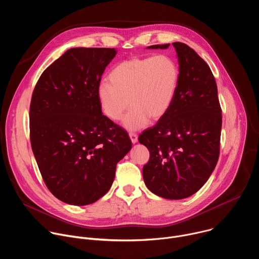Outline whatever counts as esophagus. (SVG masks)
Listing matches in <instances>:
<instances>
[{
    "label": "esophagus",
    "mask_w": 259,
    "mask_h": 259,
    "mask_svg": "<svg viewBox=\"0 0 259 259\" xmlns=\"http://www.w3.org/2000/svg\"><path fill=\"white\" fill-rule=\"evenodd\" d=\"M129 136H130V139H131V141L133 143H136L138 141V136H137V134L135 132H130Z\"/></svg>",
    "instance_id": "34e87169"
}]
</instances>
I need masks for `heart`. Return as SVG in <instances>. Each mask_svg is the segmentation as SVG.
Masks as SVG:
<instances>
[{"label": "heart", "instance_id": "obj_1", "mask_svg": "<svg viewBox=\"0 0 259 259\" xmlns=\"http://www.w3.org/2000/svg\"><path fill=\"white\" fill-rule=\"evenodd\" d=\"M108 80L97 89L102 113L119 121L130 103L123 125L128 130H139L169 110L178 88L179 67L165 54L133 57L117 64Z\"/></svg>", "mask_w": 259, "mask_h": 259}]
</instances>
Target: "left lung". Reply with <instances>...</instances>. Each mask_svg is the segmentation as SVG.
Here are the masks:
<instances>
[{
	"instance_id": "8db88e82",
	"label": "left lung",
	"mask_w": 259,
	"mask_h": 259,
	"mask_svg": "<svg viewBox=\"0 0 259 259\" xmlns=\"http://www.w3.org/2000/svg\"><path fill=\"white\" fill-rule=\"evenodd\" d=\"M172 45L179 63L175 98L166 115L138 140L150 151L142 169L147 189L159 197L180 200L197 193L213 172L219 158L223 115L209 65L187 44Z\"/></svg>"
}]
</instances>
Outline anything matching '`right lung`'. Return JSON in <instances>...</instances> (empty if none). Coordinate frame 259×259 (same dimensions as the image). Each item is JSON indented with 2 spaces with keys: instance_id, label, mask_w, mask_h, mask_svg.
I'll return each instance as SVG.
<instances>
[{
  "instance_id": "right-lung-1",
  "label": "right lung",
  "mask_w": 259,
  "mask_h": 259,
  "mask_svg": "<svg viewBox=\"0 0 259 259\" xmlns=\"http://www.w3.org/2000/svg\"><path fill=\"white\" fill-rule=\"evenodd\" d=\"M114 48H71L48 66L29 105L31 150L51 194L89 205L113 184L116 167L131 150L128 133L102 115L97 97Z\"/></svg>"
}]
</instances>
